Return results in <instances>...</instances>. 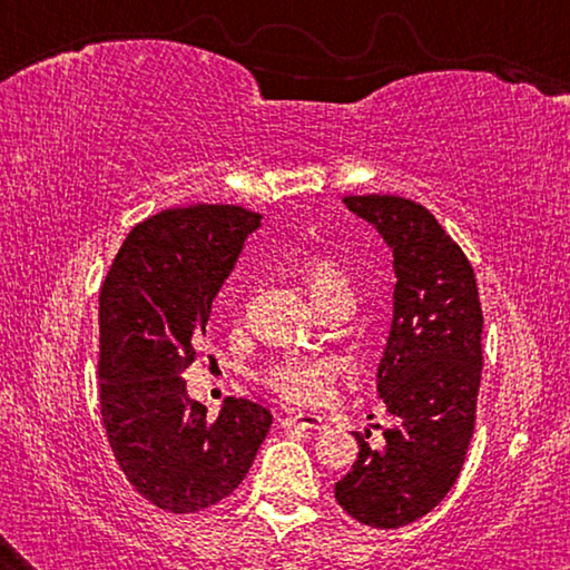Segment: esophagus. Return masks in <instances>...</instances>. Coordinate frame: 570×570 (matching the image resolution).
<instances>
[{
    "label": "esophagus",
    "mask_w": 570,
    "mask_h": 570,
    "mask_svg": "<svg viewBox=\"0 0 570 570\" xmlns=\"http://www.w3.org/2000/svg\"><path fill=\"white\" fill-rule=\"evenodd\" d=\"M282 428L284 430H292V428H302V430H324L326 424L320 417V414H312V412H294V414H286L282 420Z\"/></svg>",
    "instance_id": "esophagus-1"
}]
</instances>
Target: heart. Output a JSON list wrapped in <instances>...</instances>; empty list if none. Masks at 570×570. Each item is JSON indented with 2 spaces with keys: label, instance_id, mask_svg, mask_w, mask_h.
Returning a JSON list of instances; mask_svg holds the SVG:
<instances>
[{
  "label": "heart",
  "instance_id": "obj_1",
  "mask_svg": "<svg viewBox=\"0 0 570 570\" xmlns=\"http://www.w3.org/2000/svg\"><path fill=\"white\" fill-rule=\"evenodd\" d=\"M304 282L316 306L336 294H352L350 278L334 264L322 262V258L306 264ZM336 372H340V366L334 360H326V356H286V360L266 366L262 372V382L282 400L312 407V404L330 400Z\"/></svg>",
  "mask_w": 570,
  "mask_h": 570
}]
</instances>
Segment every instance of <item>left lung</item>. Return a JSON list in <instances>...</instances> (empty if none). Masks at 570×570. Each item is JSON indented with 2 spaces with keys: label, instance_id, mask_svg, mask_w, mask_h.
I'll return each instance as SVG.
<instances>
[{
  "label": "left lung",
  "instance_id": "left-lung-1",
  "mask_svg": "<svg viewBox=\"0 0 570 570\" xmlns=\"http://www.w3.org/2000/svg\"><path fill=\"white\" fill-rule=\"evenodd\" d=\"M394 256V312L377 392L394 417L384 445L364 435L334 495L354 520L402 528L450 493L475 430L482 308L468 256L428 208L400 196H346ZM370 438V432H366Z\"/></svg>",
  "mask_w": 570,
  "mask_h": 570
}]
</instances>
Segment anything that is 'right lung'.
<instances>
[{
  "mask_svg": "<svg viewBox=\"0 0 570 570\" xmlns=\"http://www.w3.org/2000/svg\"><path fill=\"white\" fill-rule=\"evenodd\" d=\"M262 216L168 208L135 226L100 288V412L125 478L168 513H198L240 485L272 412L228 397L210 420L180 377L220 286Z\"/></svg>",
  "mask_w": 570,
  "mask_h": 570,
  "instance_id": "add662e5",
  "label": "right lung"
}]
</instances>
